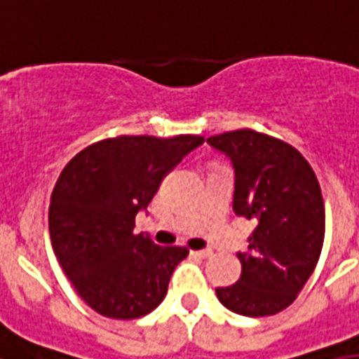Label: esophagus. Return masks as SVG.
<instances>
[{"mask_svg":"<svg viewBox=\"0 0 359 359\" xmlns=\"http://www.w3.org/2000/svg\"><path fill=\"white\" fill-rule=\"evenodd\" d=\"M193 257H198V258H208L211 257V249H200V251H191Z\"/></svg>","mask_w":359,"mask_h":359,"instance_id":"esophagus-1","label":"esophagus"}]
</instances>
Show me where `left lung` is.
Masks as SVG:
<instances>
[{"mask_svg":"<svg viewBox=\"0 0 359 359\" xmlns=\"http://www.w3.org/2000/svg\"><path fill=\"white\" fill-rule=\"evenodd\" d=\"M205 142L234 168V213L257 224L249 251L238 252L241 277L215 288L219 302L243 316L275 315L296 299L320 257L318 180L298 149L273 136L241 129Z\"/></svg>","mask_w":359,"mask_h":359,"instance_id":"left-lung-1","label":"left lung"}]
</instances>
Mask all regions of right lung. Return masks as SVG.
Returning <instances> with one entry per match:
<instances>
[{
    "label": "right lung",
    "instance_id": "obj_1",
    "mask_svg": "<svg viewBox=\"0 0 359 359\" xmlns=\"http://www.w3.org/2000/svg\"><path fill=\"white\" fill-rule=\"evenodd\" d=\"M202 136H118L69 161L48 210L52 249L79 296L99 315L130 320L165 299L185 247H161L133 234L163 177Z\"/></svg>",
    "mask_w": 359,
    "mask_h": 359
}]
</instances>
